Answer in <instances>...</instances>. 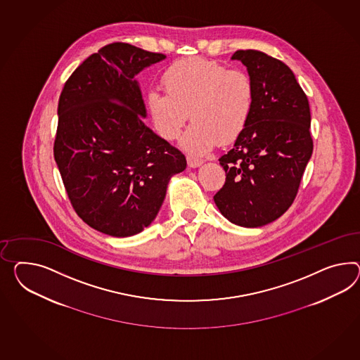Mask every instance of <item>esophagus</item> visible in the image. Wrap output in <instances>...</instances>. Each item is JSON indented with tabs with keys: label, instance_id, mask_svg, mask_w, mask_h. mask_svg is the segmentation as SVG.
I'll return each mask as SVG.
<instances>
[{
	"label": "esophagus",
	"instance_id": "obj_1",
	"mask_svg": "<svg viewBox=\"0 0 360 360\" xmlns=\"http://www.w3.org/2000/svg\"><path fill=\"white\" fill-rule=\"evenodd\" d=\"M186 162H188V166L191 168H197L203 163V160H201V159H197V158L191 157V155L186 157Z\"/></svg>",
	"mask_w": 360,
	"mask_h": 360
}]
</instances>
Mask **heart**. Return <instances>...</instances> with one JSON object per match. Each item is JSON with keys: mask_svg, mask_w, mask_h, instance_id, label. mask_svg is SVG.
Listing matches in <instances>:
<instances>
[{"mask_svg": "<svg viewBox=\"0 0 360 360\" xmlns=\"http://www.w3.org/2000/svg\"><path fill=\"white\" fill-rule=\"evenodd\" d=\"M166 94L150 91L148 111L160 137L174 141L185 122L193 124L181 139L183 148L202 155L219 143L239 139L255 107V87L241 70L206 58L179 60L162 78Z\"/></svg>", "mask_w": 360, "mask_h": 360, "instance_id": "1", "label": "heart"}]
</instances>
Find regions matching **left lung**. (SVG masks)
Returning <instances> with one entry per match:
<instances>
[{
	"label": "left lung",
	"mask_w": 360,
	"mask_h": 360,
	"mask_svg": "<svg viewBox=\"0 0 360 360\" xmlns=\"http://www.w3.org/2000/svg\"><path fill=\"white\" fill-rule=\"evenodd\" d=\"M255 87L248 127L219 158L226 183L214 195L223 217L241 227L276 221L292 205L314 141L311 111L292 70L264 52L236 51Z\"/></svg>",
	"instance_id": "8db88e82"
}]
</instances>
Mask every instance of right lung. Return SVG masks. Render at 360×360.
I'll list each match as a JSON object with an SVG mask.
<instances>
[{"mask_svg": "<svg viewBox=\"0 0 360 360\" xmlns=\"http://www.w3.org/2000/svg\"><path fill=\"white\" fill-rule=\"evenodd\" d=\"M127 43L87 57L58 101L53 155L74 210L94 230L133 236L151 224L181 151L143 122L146 107L134 77L165 60Z\"/></svg>", "mask_w": 360, "mask_h": 360, "instance_id": "1", "label": "right lung"}]
</instances>
